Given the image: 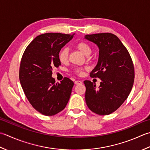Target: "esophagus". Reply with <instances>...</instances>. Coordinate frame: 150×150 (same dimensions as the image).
I'll use <instances>...</instances> for the list:
<instances>
[{
	"instance_id": "obj_1",
	"label": "esophagus",
	"mask_w": 150,
	"mask_h": 150,
	"mask_svg": "<svg viewBox=\"0 0 150 150\" xmlns=\"http://www.w3.org/2000/svg\"><path fill=\"white\" fill-rule=\"evenodd\" d=\"M74 83L76 85H80V84H82V81H79V80H76L74 82Z\"/></svg>"
}]
</instances>
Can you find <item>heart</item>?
<instances>
[{
  "label": "heart",
  "mask_w": 150,
  "mask_h": 150,
  "mask_svg": "<svg viewBox=\"0 0 150 150\" xmlns=\"http://www.w3.org/2000/svg\"><path fill=\"white\" fill-rule=\"evenodd\" d=\"M76 47L77 48L82 54L85 55V56H88V55H89L91 52V48L90 47V45L87 43L86 42H79L76 45ZM58 59H59V62L62 63L66 64L68 63L69 59V53L68 48H64L60 50L59 52V55H58ZM83 68H76L74 70L75 74L77 75H81L83 74Z\"/></svg>",
  "instance_id": "b5f03b06"
}]
</instances>
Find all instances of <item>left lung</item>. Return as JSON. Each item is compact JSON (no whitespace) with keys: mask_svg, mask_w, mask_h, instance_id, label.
Returning a JSON list of instances; mask_svg holds the SVG:
<instances>
[{"mask_svg":"<svg viewBox=\"0 0 150 150\" xmlns=\"http://www.w3.org/2000/svg\"><path fill=\"white\" fill-rule=\"evenodd\" d=\"M85 38L99 48L98 62L90 76L102 80L98 88L91 81H84L85 102L91 111L108 115L120 108L131 92L135 78L133 61L126 47L114 34L95 33Z\"/></svg>","mask_w":150,"mask_h":150,"instance_id":"8db88e82","label":"left lung"}]
</instances>
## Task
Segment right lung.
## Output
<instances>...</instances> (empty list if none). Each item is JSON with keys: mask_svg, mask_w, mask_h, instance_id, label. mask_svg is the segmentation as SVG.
Returning <instances> with one entry per match:
<instances>
[{"mask_svg": "<svg viewBox=\"0 0 150 150\" xmlns=\"http://www.w3.org/2000/svg\"><path fill=\"white\" fill-rule=\"evenodd\" d=\"M73 34L46 33L37 36L28 45L21 58L19 80L24 94L36 111L53 116L65 109L71 96L74 82L64 78L56 83L52 71L61 62V49Z\"/></svg>", "mask_w": 150, "mask_h": 150, "instance_id": "obj_1", "label": "right lung"}]
</instances>
